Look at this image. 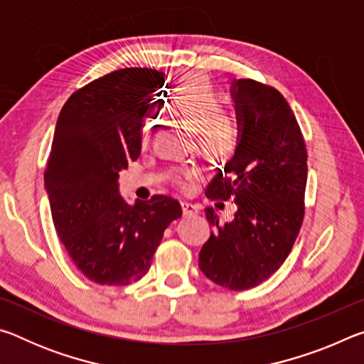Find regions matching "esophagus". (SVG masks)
<instances>
[{"label": "esophagus", "instance_id": "obj_1", "mask_svg": "<svg viewBox=\"0 0 364 364\" xmlns=\"http://www.w3.org/2000/svg\"><path fill=\"white\" fill-rule=\"evenodd\" d=\"M181 208H183L184 217H191V215L199 213V208H197V205L191 204V202H181Z\"/></svg>", "mask_w": 364, "mask_h": 364}]
</instances>
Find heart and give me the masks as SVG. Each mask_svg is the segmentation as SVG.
<instances>
[{
    "label": "heart",
    "instance_id": "1",
    "mask_svg": "<svg viewBox=\"0 0 364 364\" xmlns=\"http://www.w3.org/2000/svg\"><path fill=\"white\" fill-rule=\"evenodd\" d=\"M170 107L186 123L191 130L197 133L199 143L210 156H226L231 154L239 143V128L230 114L220 112L212 86L204 77H191L178 86L170 97ZM152 138L151 123L143 128V143ZM199 178L196 168L181 170L176 175V184L188 188L189 183Z\"/></svg>",
    "mask_w": 364,
    "mask_h": 364
}]
</instances>
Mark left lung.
Wrapping results in <instances>:
<instances>
[{
	"label": "left lung",
	"mask_w": 364,
	"mask_h": 364,
	"mask_svg": "<svg viewBox=\"0 0 364 364\" xmlns=\"http://www.w3.org/2000/svg\"><path fill=\"white\" fill-rule=\"evenodd\" d=\"M239 143L205 191L212 200L232 199V221L220 223L205 208L213 231L199 254L208 279L245 291L278 269L299 236L305 215L306 147L297 119L278 90L250 78L232 83Z\"/></svg>",
	"instance_id": "1"
}]
</instances>
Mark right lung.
Returning <instances> with one entry per match:
<instances>
[{"label":"right lung","instance_id":"1","mask_svg":"<svg viewBox=\"0 0 364 364\" xmlns=\"http://www.w3.org/2000/svg\"><path fill=\"white\" fill-rule=\"evenodd\" d=\"M165 73L128 67L77 90L60 110L45 170L54 228L75 267L101 286H127L149 271L180 202L152 196L133 205L119 171L141 154L144 117Z\"/></svg>","mask_w":364,"mask_h":364}]
</instances>
